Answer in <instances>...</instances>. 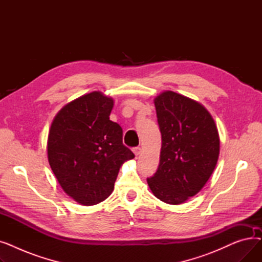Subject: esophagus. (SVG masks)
<instances>
[{
    "mask_svg": "<svg viewBox=\"0 0 262 262\" xmlns=\"http://www.w3.org/2000/svg\"><path fill=\"white\" fill-rule=\"evenodd\" d=\"M133 152H134V154H135L136 156H138V155H140V154H141V152H142V148H141L140 146L134 147V148H133Z\"/></svg>",
    "mask_w": 262,
    "mask_h": 262,
    "instance_id": "esophagus-1",
    "label": "esophagus"
}]
</instances>
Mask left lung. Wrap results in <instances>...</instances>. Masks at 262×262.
<instances>
[{
    "label": "left lung",
    "instance_id": "left-lung-1",
    "mask_svg": "<svg viewBox=\"0 0 262 262\" xmlns=\"http://www.w3.org/2000/svg\"><path fill=\"white\" fill-rule=\"evenodd\" d=\"M154 103L162 144L158 169L146 181L160 201L183 204L199 193L216 166L217 128L208 110L187 96L164 91Z\"/></svg>",
    "mask_w": 262,
    "mask_h": 262
}]
</instances>
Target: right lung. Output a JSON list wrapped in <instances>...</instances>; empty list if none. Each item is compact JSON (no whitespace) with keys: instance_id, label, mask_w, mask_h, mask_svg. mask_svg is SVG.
I'll use <instances>...</instances> for the list:
<instances>
[{"instance_id":"add662e5","label":"right lung","mask_w":262,"mask_h":262,"mask_svg":"<svg viewBox=\"0 0 262 262\" xmlns=\"http://www.w3.org/2000/svg\"><path fill=\"white\" fill-rule=\"evenodd\" d=\"M114 100L100 91L79 96L55 116L48 137V159L66 193L84 206L105 201L122 164L135 157L123 132L109 120Z\"/></svg>"}]
</instances>
